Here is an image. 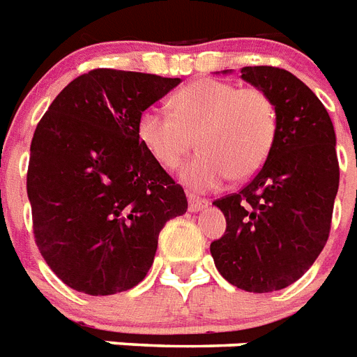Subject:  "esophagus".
<instances>
[{
	"instance_id": "34e87169",
	"label": "esophagus",
	"mask_w": 357,
	"mask_h": 357,
	"mask_svg": "<svg viewBox=\"0 0 357 357\" xmlns=\"http://www.w3.org/2000/svg\"><path fill=\"white\" fill-rule=\"evenodd\" d=\"M188 204H190V212H199V210L208 206V201L206 199H199L195 195H188Z\"/></svg>"
}]
</instances>
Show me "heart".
I'll list each match as a JSON object with an SVG mask.
<instances>
[{
    "label": "heart",
    "instance_id": "1",
    "mask_svg": "<svg viewBox=\"0 0 357 357\" xmlns=\"http://www.w3.org/2000/svg\"><path fill=\"white\" fill-rule=\"evenodd\" d=\"M171 110H144L139 139L171 169L193 149L197 136L201 153L181 169L182 181L197 192L215 190L228 176L255 175L275 144L276 108L258 88L202 79L176 92Z\"/></svg>",
    "mask_w": 357,
    "mask_h": 357
}]
</instances>
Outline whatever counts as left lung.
Segmentation results:
<instances>
[{
    "label": "left lung",
    "instance_id": "1",
    "mask_svg": "<svg viewBox=\"0 0 357 357\" xmlns=\"http://www.w3.org/2000/svg\"><path fill=\"white\" fill-rule=\"evenodd\" d=\"M241 79L271 98L276 136L255 178L213 201L227 230L210 252L232 286L269 293L298 280L326 245L339 188L335 130L323 102L289 71L247 66Z\"/></svg>",
    "mask_w": 357,
    "mask_h": 357
}]
</instances>
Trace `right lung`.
<instances>
[{
	"instance_id": "right-lung-1",
	"label": "right lung",
	"mask_w": 357,
	"mask_h": 357,
	"mask_svg": "<svg viewBox=\"0 0 357 357\" xmlns=\"http://www.w3.org/2000/svg\"><path fill=\"white\" fill-rule=\"evenodd\" d=\"M181 79L99 68L51 102L31 142L27 195L40 255L66 286L86 295L144 280L186 193L138 134L144 110Z\"/></svg>"
}]
</instances>
